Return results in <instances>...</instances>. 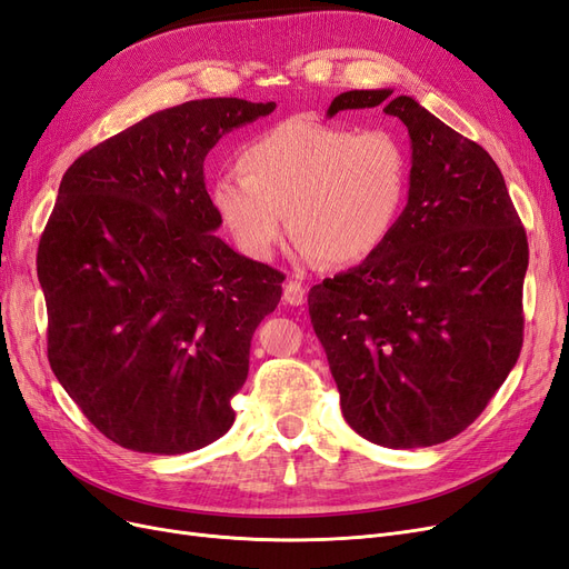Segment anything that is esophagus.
<instances>
[{
	"instance_id": "obj_1",
	"label": "esophagus",
	"mask_w": 569,
	"mask_h": 569,
	"mask_svg": "<svg viewBox=\"0 0 569 569\" xmlns=\"http://www.w3.org/2000/svg\"><path fill=\"white\" fill-rule=\"evenodd\" d=\"M282 299L289 306H301L306 301V287L297 280H287L282 287Z\"/></svg>"
}]
</instances>
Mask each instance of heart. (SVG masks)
I'll return each instance as SVG.
<instances>
[{
  "instance_id": "heart-1",
  "label": "heart",
  "mask_w": 569,
  "mask_h": 569,
  "mask_svg": "<svg viewBox=\"0 0 569 569\" xmlns=\"http://www.w3.org/2000/svg\"><path fill=\"white\" fill-rule=\"evenodd\" d=\"M244 171H223L209 200L249 259L268 261L287 228L306 261L352 266L393 232L411 164L398 136L297 114L242 148Z\"/></svg>"
}]
</instances>
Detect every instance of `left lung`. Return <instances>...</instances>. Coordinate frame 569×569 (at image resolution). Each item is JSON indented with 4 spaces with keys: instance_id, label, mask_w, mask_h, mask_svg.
<instances>
[{
    "instance_id": "1",
    "label": "left lung",
    "mask_w": 569,
    "mask_h": 569,
    "mask_svg": "<svg viewBox=\"0 0 569 569\" xmlns=\"http://www.w3.org/2000/svg\"><path fill=\"white\" fill-rule=\"evenodd\" d=\"M383 106L409 131L407 204L360 266L308 293L348 426L390 449L459 436L522 346L525 228L478 143L393 89L339 93L327 117Z\"/></svg>"
}]
</instances>
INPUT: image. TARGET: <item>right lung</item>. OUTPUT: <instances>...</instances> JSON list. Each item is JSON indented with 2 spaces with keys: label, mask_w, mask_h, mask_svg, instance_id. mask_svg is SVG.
I'll return each instance as SVG.
<instances>
[{
  "label": "right lung",
  "mask_w": 569,
  "mask_h": 569,
  "mask_svg": "<svg viewBox=\"0 0 569 569\" xmlns=\"http://www.w3.org/2000/svg\"><path fill=\"white\" fill-rule=\"evenodd\" d=\"M276 103L204 98L98 143L66 171L37 249L49 362L106 438L186 455L228 433L284 276L228 247L204 158Z\"/></svg>",
  "instance_id": "obj_1"
}]
</instances>
